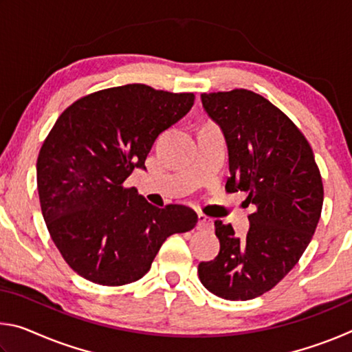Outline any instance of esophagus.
Instances as JSON below:
<instances>
[{
  "instance_id": "1",
  "label": "esophagus",
  "mask_w": 352,
  "mask_h": 352,
  "mask_svg": "<svg viewBox=\"0 0 352 352\" xmlns=\"http://www.w3.org/2000/svg\"><path fill=\"white\" fill-rule=\"evenodd\" d=\"M197 228L201 231H211L212 230V219L205 216V214H199Z\"/></svg>"
}]
</instances>
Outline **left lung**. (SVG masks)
Returning a JSON list of instances; mask_svg holds the SVG:
<instances>
[{
  "mask_svg": "<svg viewBox=\"0 0 352 352\" xmlns=\"http://www.w3.org/2000/svg\"><path fill=\"white\" fill-rule=\"evenodd\" d=\"M200 98L228 146L226 192H247L254 212L243 239L231 223L214 222L220 252L200 262L199 278L223 300L247 301L275 287L305 253L321 216L323 180L306 136L270 100L243 88Z\"/></svg>",
  "mask_w": 352,
  "mask_h": 352,
  "instance_id": "left-lung-1",
  "label": "left lung"
}]
</instances>
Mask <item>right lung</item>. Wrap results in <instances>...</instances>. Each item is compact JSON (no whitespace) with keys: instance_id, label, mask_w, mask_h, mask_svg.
I'll return each mask as SVG.
<instances>
[{"instance_id":"right-lung-1","label":"right lung","mask_w":352,"mask_h":352,"mask_svg":"<svg viewBox=\"0 0 352 352\" xmlns=\"http://www.w3.org/2000/svg\"><path fill=\"white\" fill-rule=\"evenodd\" d=\"M194 99L129 83L87 94L58 116L40 148L37 188L51 239L77 275L113 287L138 281L169 236L197 223L190 208H157L124 186Z\"/></svg>"}]
</instances>
